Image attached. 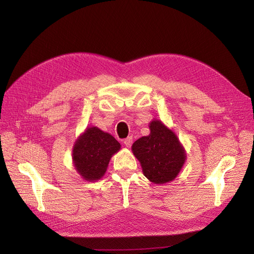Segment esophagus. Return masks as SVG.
I'll list each match as a JSON object with an SVG mask.
<instances>
[{
	"label": "esophagus",
	"mask_w": 254,
	"mask_h": 254,
	"mask_svg": "<svg viewBox=\"0 0 254 254\" xmlns=\"http://www.w3.org/2000/svg\"><path fill=\"white\" fill-rule=\"evenodd\" d=\"M124 144H125L126 147H130V146H131V144H132V136L126 137V139L124 140Z\"/></svg>",
	"instance_id": "esophagus-1"
}]
</instances>
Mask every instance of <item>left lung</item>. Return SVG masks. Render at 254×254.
Returning <instances> with one entry per match:
<instances>
[{
    "mask_svg": "<svg viewBox=\"0 0 254 254\" xmlns=\"http://www.w3.org/2000/svg\"><path fill=\"white\" fill-rule=\"evenodd\" d=\"M149 129L150 133L136 140L131 150L139 160L144 176L150 182H171L186 163V149L173 130L160 120H152Z\"/></svg>",
    "mask_w": 254,
    "mask_h": 254,
    "instance_id": "obj_1",
    "label": "left lung"
}]
</instances>
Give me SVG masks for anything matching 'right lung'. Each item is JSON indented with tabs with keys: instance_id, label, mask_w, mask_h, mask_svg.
Segmentation results:
<instances>
[{
	"instance_id": "add662e5",
	"label": "right lung",
	"mask_w": 254,
	"mask_h": 254,
	"mask_svg": "<svg viewBox=\"0 0 254 254\" xmlns=\"http://www.w3.org/2000/svg\"><path fill=\"white\" fill-rule=\"evenodd\" d=\"M121 149L114 137L97 127H88L73 145L72 160L81 178L95 182L104 177L111 157Z\"/></svg>"
}]
</instances>
